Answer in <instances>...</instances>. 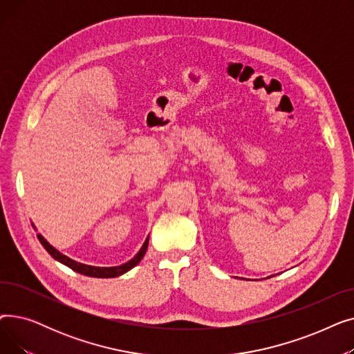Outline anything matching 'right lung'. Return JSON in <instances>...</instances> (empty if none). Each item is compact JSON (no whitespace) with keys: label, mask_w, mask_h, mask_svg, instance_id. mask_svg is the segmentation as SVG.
Returning a JSON list of instances; mask_svg holds the SVG:
<instances>
[{"label":"right lung","mask_w":354,"mask_h":354,"mask_svg":"<svg viewBox=\"0 0 354 354\" xmlns=\"http://www.w3.org/2000/svg\"><path fill=\"white\" fill-rule=\"evenodd\" d=\"M37 236H39L41 245L47 250V252L54 259H57V261H60L62 264L67 266L73 271H77V272H80L83 275L96 277V278H113V277H119V275L127 272L129 270H132L135 266H138L140 263V259L143 258V255H145V252L147 250V244H149V236H147L146 241L143 243V245H142V248H140V251L132 259H130V261H127V263H124L122 266H118V267H93V266H86V264L77 263V261H74V259L63 255L60 251H57L53 245H50L41 234H39Z\"/></svg>","instance_id":"add662e5"}]
</instances>
